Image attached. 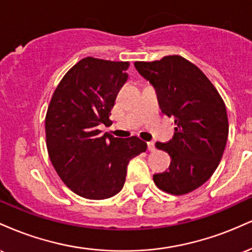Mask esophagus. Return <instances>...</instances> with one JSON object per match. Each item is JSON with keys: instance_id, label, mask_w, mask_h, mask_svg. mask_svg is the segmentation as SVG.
<instances>
[{"instance_id": "esophagus-1", "label": "esophagus", "mask_w": 252, "mask_h": 252, "mask_svg": "<svg viewBox=\"0 0 252 252\" xmlns=\"http://www.w3.org/2000/svg\"><path fill=\"white\" fill-rule=\"evenodd\" d=\"M148 150H149V152H154V150H155L154 142H148Z\"/></svg>"}]
</instances>
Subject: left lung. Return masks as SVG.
Wrapping results in <instances>:
<instances>
[{"label":"left lung","instance_id":"8db88e82","mask_svg":"<svg viewBox=\"0 0 252 252\" xmlns=\"http://www.w3.org/2000/svg\"><path fill=\"white\" fill-rule=\"evenodd\" d=\"M152 83L164 115L174 118V136L156 142L168 153V170L153 176L163 192L184 195L204 185L221 160L228 135L226 106L218 90L198 66L181 56L135 62Z\"/></svg>","mask_w":252,"mask_h":252}]
</instances>
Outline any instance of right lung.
<instances>
[{"label":"right lung","mask_w":252,"mask_h":252,"mask_svg":"<svg viewBox=\"0 0 252 252\" xmlns=\"http://www.w3.org/2000/svg\"><path fill=\"white\" fill-rule=\"evenodd\" d=\"M129 65L84 58L66 72L51 98L45 118L48 156L63 184L83 198L116 195L129 161L147 150L137 136L116 138L98 128L111 124V109Z\"/></svg>","instance_id":"1"}]
</instances>
